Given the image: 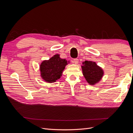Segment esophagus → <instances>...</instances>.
<instances>
[{
  "label": "esophagus",
  "instance_id": "34e87169",
  "mask_svg": "<svg viewBox=\"0 0 133 133\" xmlns=\"http://www.w3.org/2000/svg\"><path fill=\"white\" fill-rule=\"evenodd\" d=\"M73 62L75 64H77L79 62V59L77 58H75L73 59Z\"/></svg>",
  "mask_w": 133,
  "mask_h": 133
}]
</instances>
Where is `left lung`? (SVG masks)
I'll use <instances>...</instances> for the list:
<instances>
[{
	"label": "left lung",
	"instance_id": "left-lung-1",
	"mask_svg": "<svg viewBox=\"0 0 133 133\" xmlns=\"http://www.w3.org/2000/svg\"><path fill=\"white\" fill-rule=\"evenodd\" d=\"M83 65L82 66L83 74L88 83L93 85L101 80L104 71L95 62L86 60L83 62Z\"/></svg>",
	"mask_w": 133,
	"mask_h": 133
}]
</instances>
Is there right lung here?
Masks as SVG:
<instances>
[{
    "mask_svg": "<svg viewBox=\"0 0 133 133\" xmlns=\"http://www.w3.org/2000/svg\"><path fill=\"white\" fill-rule=\"evenodd\" d=\"M67 64V60L60 58L59 54L54 55L48 60H44L40 65L42 79L47 83L55 82L61 77Z\"/></svg>",
    "mask_w": 133,
    "mask_h": 133,
    "instance_id": "1",
    "label": "right lung"
}]
</instances>
